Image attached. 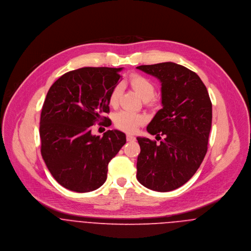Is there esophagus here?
<instances>
[{
	"label": "esophagus",
	"mask_w": 251,
	"mask_h": 251,
	"mask_svg": "<svg viewBox=\"0 0 251 251\" xmlns=\"http://www.w3.org/2000/svg\"><path fill=\"white\" fill-rule=\"evenodd\" d=\"M126 140H127V141H134V140H135V137H134L133 135L127 134V135H126Z\"/></svg>",
	"instance_id": "1"
}]
</instances>
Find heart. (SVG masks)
Returning a JSON list of instances; mask_svg holds the SVG:
<instances>
[{
  "label": "heart",
  "mask_w": 251,
  "mask_h": 251,
  "mask_svg": "<svg viewBox=\"0 0 251 251\" xmlns=\"http://www.w3.org/2000/svg\"><path fill=\"white\" fill-rule=\"evenodd\" d=\"M128 83L133 91L147 104H151V102H153L152 98L155 93V87L151 80L144 75L135 73L129 77ZM122 89V85L117 84L111 90L109 95V104L112 107H117ZM144 123L145 118L142 115L134 114L127 111H121L114 118V124L116 127L126 132H134Z\"/></svg>",
  "instance_id": "heart-1"
}]
</instances>
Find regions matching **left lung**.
Masks as SVG:
<instances>
[{
	"instance_id": "obj_1",
	"label": "left lung",
	"mask_w": 251,
	"mask_h": 251,
	"mask_svg": "<svg viewBox=\"0 0 251 251\" xmlns=\"http://www.w3.org/2000/svg\"><path fill=\"white\" fill-rule=\"evenodd\" d=\"M136 69L161 83L162 109L147 126L160 143L137 137L138 181L154 191H171L191 179L208 150L212 102L200 77L178 64L167 62Z\"/></svg>"
}]
</instances>
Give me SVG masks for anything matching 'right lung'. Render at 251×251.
Masks as SVG:
<instances>
[{"mask_svg":"<svg viewBox=\"0 0 251 251\" xmlns=\"http://www.w3.org/2000/svg\"><path fill=\"white\" fill-rule=\"evenodd\" d=\"M122 70L82 68L67 72L46 95L39 126L41 155L54 179L72 191L100 187L107 179L108 163L126 142V134L117 129L102 137L92 134L96 122L111 126L103 115L110 112L109 95Z\"/></svg>","mask_w":251,"mask_h":251,"instance_id":"obj_1","label":"right lung"}]
</instances>
